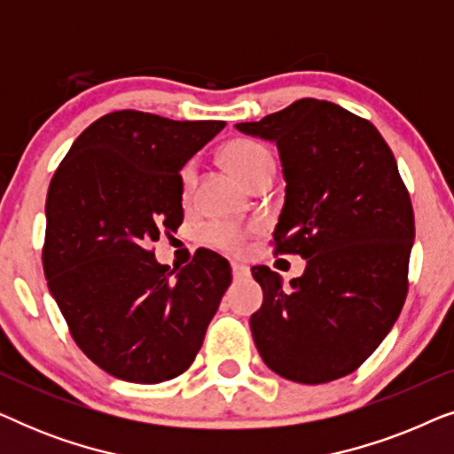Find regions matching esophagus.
I'll use <instances>...</instances> for the list:
<instances>
[{"label":"esophagus","instance_id":"obj_1","mask_svg":"<svg viewBox=\"0 0 454 454\" xmlns=\"http://www.w3.org/2000/svg\"><path fill=\"white\" fill-rule=\"evenodd\" d=\"M231 272H233V278H244L250 275V270H247L244 264H238V262L231 264Z\"/></svg>","mask_w":454,"mask_h":454}]
</instances>
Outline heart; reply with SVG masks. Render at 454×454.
<instances>
[{"mask_svg":"<svg viewBox=\"0 0 454 454\" xmlns=\"http://www.w3.org/2000/svg\"><path fill=\"white\" fill-rule=\"evenodd\" d=\"M221 160L239 182H244L252 190H256L262 184H269L272 173H275V159H272L270 151L252 138H235L227 142L221 151ZM196 163H188L182 169L184 198L192 196V192L196 188ZM204 238L210 246L227 252H238L246 244L247 229L233 225V223L216 221L207 227Z\"/></svg>","mask_w":454,"mask_h":454,"instance_id":"obj_1","label":"heart"}]
</instances>
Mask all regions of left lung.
<instances>
[{
	"label": "left lung",
	"instance_id": "left-lung-1",
	"mask_svg": "<svg viewBox=\"0 0 454 454\" xmlns=\"http://www.w3.org/2000/svg\"><path fill=\"white\" fill-rule=\"evenodd\" d=\"M244 134L275 140L287 182L272 231L277 254L308 260L283 287L269 266L252 337L278 376L322 384L356 372L399 318L409 289L415 216L395 154L364 117L300 98Z\"/></svg>",
	"mask_w": 454,
	"mask_h": 454
}]
</instances>
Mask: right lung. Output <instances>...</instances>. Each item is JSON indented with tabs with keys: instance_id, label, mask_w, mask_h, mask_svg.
Returning <instances> with one entry per match:
<instances>
[{
	"instance_id": "add662e5",
	"label": "right lung",
	"mask_w": 454,
	"mask_h": 454,
	"mask_svg": "<svg viewBox=\"0 0 454 454\" xmlns=\"http://www.w3.org/2000/svg\"><path fill=\"white\" fill-rule=\"evenodd\" d=\"M223 128L114 111L53 173L43 270L72 339L111 376L157 384L188 370L231 283L216 252L198 250L173 275L151 247L184 221L179 169Z\"/></svg>"
}]
</instances>
